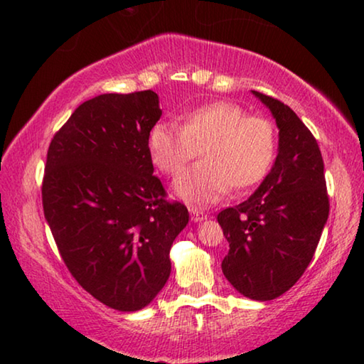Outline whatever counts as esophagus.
I'll use <instances>...</instances> for the list:
<instances>
[{"label":"esophagus","mask_w":364,"mask_h":364,"mask_svg":"<svg viewBox=\"0 0 364 364\" xmlns=\"http://www.w3.org/2000/svg\"><path fill=\"white\" fill-rule=\"evenodd\" d=\"M189 212H191V218H193L194 222H200V220H204V218L207 217L204 212L194 209V207H189Z\"/></svg>","instance_id":"34e87169"}]
</instances>
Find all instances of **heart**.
<instances>
[{"instance_id":"1","label":"heart","mask_w":364,"mask_h":364,"mask_svg":"<svg viewBox=\"0 0 364 364\" xmlns=\"http://www.w3.org/2000/svg\"><path fill=\"white\" fill-rule=\"evenodd\" d=\"M149 155L160 171L175 176L199 155L203 161L183 171L175 193L193 204H210L228 189L245 191L261 183L274 164L277 134L272 121L247 114L238 103L213 100L188 109L181 128L154 124Z\"/></svg>"}]
</instances>
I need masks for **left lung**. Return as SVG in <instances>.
I'll list each match as a JSON object with an SVG mask.
<instances>
[{"mask_svg": "<svg viewBox=\"0 0 364 364\" xmlns=\"http://www.w3.org/2000/svg\"><path fill=\"white\" fill-rule=\"evenodd\" d=\"M279 126V155L257 191L217 220L230 245L222 270L245 296L284 295L308 269L328 217L324 160L306 124L284 102L252 90Z\"/></svg>", "mask_w": 364, "mask_h": 364, "instance_id": "1", "label": "left lung"}]
</instances>
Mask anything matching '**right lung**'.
Returning <instances> with one entry per match:
<instances>
[{"instance_id": "1", "label": "right lung", "mask_w": 364, "mask_h": 364, "mask_svg": "<svg viewBox=\"0 0 364 364\" xmlns=\"http://www.w3.org/2000/svg\"><path fill=\"white\" fill-rule=\"evenodd\" d=\"M161 117L152 90L79 105L50 142L42 204L77 284L118 311L147 306L170 277V247L186 205L166 199L147 136Z\"/></svg>"}]
</instances>
